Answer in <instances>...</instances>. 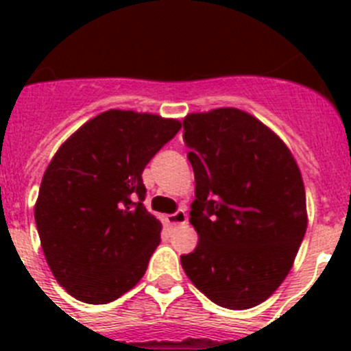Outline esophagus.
Here are the masks:
<instances>
[{
    "label": "esophagus",
    "mask_w": 351,
    "mask_h": 351,
    "mask_svg": "<svg viewBox=\"0 0 351 351\" xmlns=\"http://www.w3.org/2000/svg\"><path fill=\"white\" fill-rule=\"evenodd\" d=\"M186 221H188V216H186L184 210H178V213H173V214H169V216H165V223L169 226L184 225Z\"/></svg>",
    "instance_id": "1"
}]
</instances>
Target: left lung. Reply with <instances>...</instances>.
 I'll return each instance as SVG.
<instances>
[{
    "mask_svg": "<svg viewBox=\"0 0 351 351\" xmlns=\"http://www.w3.org/2000/svg\"><path fill=\"white\" fill-rule=\"evenodd\" d=\"M195 172L182 269L207 299L250 309L278 290L302 243L308 210L295 158L269 126L234 107L182 119Z\"/></svg>",
    "mask_w": 351,
    "mask_h": 351,
    "instance_id": "1",
    "label": "left lung"
}]
</instances>
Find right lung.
I'll return each mask as SVG.
<instances>
[{
	"mask_svg": "<svg viewBox=\"0 0 351 351\" xmlns=\"http://www.w3.org/2000/svg\"><path fill=\"white\" fill-rule=\"evenodd\" d=\"M181 121L110 108L66 138L49 163L35 204L43 255L58 283L88 304L132 290L161 223L142 200V172Z\"/></svg>",
	"mask_w": 351,
	"mask_h": 351,
	"instance_id": "obj_1",
	"label": "right lung"
}]
</instances>
